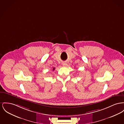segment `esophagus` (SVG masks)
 <instances>
[{
  "label": "esophagus",
  "mask_w": 124,
  "mask_h": 124,
  "mask_svg": "<svg viewBox=\"0 0 124 124\" xmlns=\"http://www.w3.org/2000/svg\"><path fill=\"white\" fill-rule=\"evenodd\" d=\"M62 65L63 66H66L67 65V64L66 63V62H63L62 63Z\"/></svg>",
  "instance_id": "1"
}]
</instances>
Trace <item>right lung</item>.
Returning <instances> with one entry per match:
<instances>
[{"label": "right lung", "instance_id": "obj_1", "mask_svg": "<svg viewBox=\"0 0 124 124\" xmlns=\"http://www.w3.org/2000/svg\"><path fill=\"white\" fill-rule=\"evenodd\" d=\"M55 68H54V67H53V71H54V70H55Z\"/></svg>", "mask_w": 124, "mask_h": 124}]
</instances>
